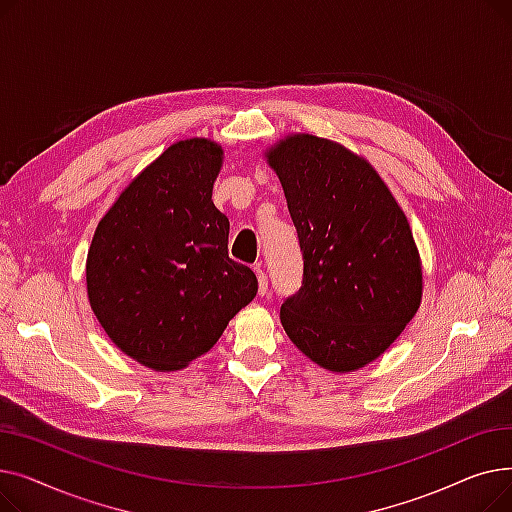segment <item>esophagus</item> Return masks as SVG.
<instances>
[{"instance_id": "esophagus-1", "label": "esophagus", "mask_w": 512, "mask_h": 512, "mask_svg": "<svg viewBox=\"0 0 512 512\" xmlns=\"http://www.w3.org/2000/svg\"><path fill=\"white\" fill-rule=\"evenodd\" d=\"M255 274H257V282H259V294H261V297H265V294H267V274H265L261 263L255 267Z\"/></svg>"}]
</instances>
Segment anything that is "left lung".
<instances>
[{
    "instance_id": "8db88e82",
    "label": "left lung",
    "mask_w": 512,
    "mask_h": 512,
    "mask_svg": "<svg viewBox=\"0 0 512 512\" xmlns=\"http://www.w3.org/2000/svg\"><path fill=\"white\" fill-rule=\"evenodd\" d=\"M265 161L284 188L303 251V286L280 321L319 367L348 373L388 351L423 297L421 257L405 211L369 161L299 132Z\"/></svg>"
}]
</instances>
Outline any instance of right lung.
<instances>
[{"instance_id": "1", "label": "right lung", "mask_w": 512, "mask_h": 512, "mask_svg": "<svg viewBox=\"0 0 512 512\" xmlns=\"http://www.w3.org/2000/svg\"><path fill=\"white\" fill-rule=\"evenodd\" d=\"M222 164L211 139L170 145L95 228L91 309L120 351L149 369L188 367L257 294L255 274L228 257L230 222L211 199Z\"/></svg>"}]
</instances>
